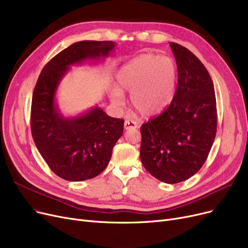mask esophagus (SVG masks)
Returning <instances> with one entry per match:
<instances>
[{
	"label": "esophagus",
	"mask_w": 248,
	"mask_h": 248,
	"mask_svg": "<svg viewBox=\"0 0 248 248\" xmlns=\"http://www.w3.org/2000/svg\"><path fill=\"white\" fill-rule=\"evenodd\" d=\"M138 127V124H137L135 121H132V119H126L124 122V129L125 130H130V129H137Z\"/></svg>",
	"instance_id": "1"
}]
</instances>
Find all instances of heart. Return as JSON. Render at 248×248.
Masks as SVG:
<instances>
[{
  "label": "heart",
  "mask_w": 248,
  "mask_h": 248,
  "mask_svg": "<svg viewBox=\"0 0 248 248\" xmlns=\"http://www.w3.org/2000/svg\"><path fill=\"white\" fill-rule=\"evenodd\" d=\"M177 75V64L170 57L145 53L121 67L116 73V82L121 91L130 92L132 105L137 111L143 116H153L170 102ZM119 90L111 92L114 103L122 100L123 94Z\"/></svg>",
  "instance_id": "1"
}]
</instances>
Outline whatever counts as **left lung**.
<instances>
[{
	"mask_svg": "<svg viewBox=\"0 0 248 248\" xmlns=\"http://www.w3.org/2000/svg\"><path fill=\"white\" fill-rule=\"evenodd\" d=\"M178 85L168 108L141 125L140 158L153 177L168 184L188 180L203 166L217 134L212 78L195 55L170 43Z\"/></svg>",
	"mask_w": 248,
	"mask_h": 248,
	"instance_id": "left-lung-1",
	"label": "left lung"
}]
</instances>
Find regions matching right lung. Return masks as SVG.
Wrapping results in <instances>:
<instances>
[{
  "instance_id": "1",
  "label": "right lung",
  "mask_w": 248,
  "mask_h": 248,
  "mask_svg": "<svg viewBox=\"0 0 248 248\" xmlns=\"http://www.w3.org/2000/svg\"><path fill=\"white\" fill-rule=\"evenodd\" d=\"M114 47L111 41L72 44L46 64L34 87L31 112L34 144L51 170L66 181L89 180L106 169L124 121L108 116L99 107L63 117L55 104L56 90L70 65L106 57Z\"/></svg>"
}]
</instances>
